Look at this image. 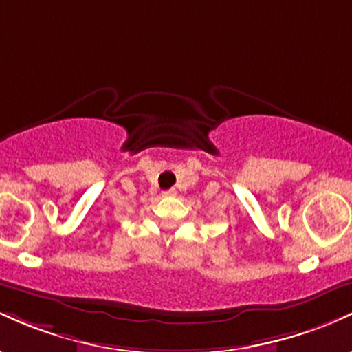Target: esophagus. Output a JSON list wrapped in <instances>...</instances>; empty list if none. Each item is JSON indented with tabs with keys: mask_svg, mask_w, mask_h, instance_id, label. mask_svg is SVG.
I'll list each match as a JSON object with an SVG mask.
<instances>
[{
	"mask_svg": "<svg viewBox=\"0 0 352 352\" xmlns=\"http://www.w3.org/2000/svg\"><path fill=\"white\" fill-rule=\"evenodd\" d=\"M163 196H164V197H173V196H176V189H175V188L168 189V191L163 192Z\"/></svg>",
	"mask_w": 352,
	"mask_h": 352,
	"instance_id": "esophagus-1",
	"label": "esophagus"
}]
</instances>
